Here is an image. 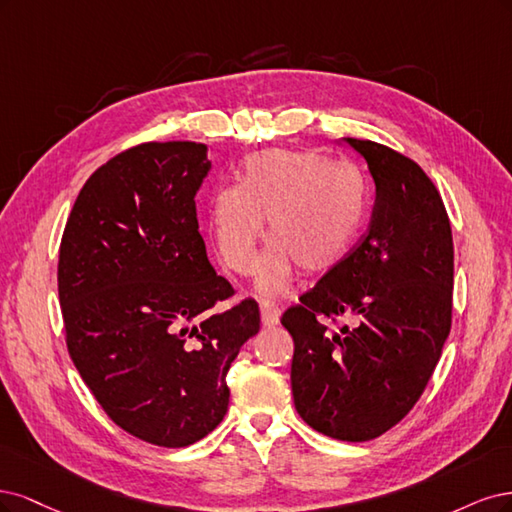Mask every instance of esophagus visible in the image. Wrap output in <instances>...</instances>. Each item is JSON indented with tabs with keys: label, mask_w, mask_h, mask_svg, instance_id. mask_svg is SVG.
<instances>
[{
	"label": "esophagus",
	"mask_w": 512,
	"mask_h": 512,
	"mask_svg": "<svg viewBox=\"0 0 512 512\" xmlns=\"http://www.w3.org/2000/svg\"><path fill=\"white\" fill-rule=\"evenodd\" d=\"M261 323L266 327H274L280 321V308L274 302H261Z\"/></svg>",
	"instance_id": "esophagus-1"
}]
</instances>
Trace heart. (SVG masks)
<instances>
[{
  "instance_id": "1",
  "label": "heart",
  "mask_w": 512,
  "mask_h": 512,
  "mask_svg": "<svg viewBox=\"0 0 512 512\" xmlns=\"http://www.w3.org/2000/svg\"><path fill=\"white\" fill-rule=\"evenodd\" d=\"M366 214L364 178L315 153L261 151L244 161L238 185L214 193L208 232L229 270L251 274L268 221L272 244L259 259L255 287L283 295L298 268L332 270L353 246Z\"/></svg>"
}]
</instances>
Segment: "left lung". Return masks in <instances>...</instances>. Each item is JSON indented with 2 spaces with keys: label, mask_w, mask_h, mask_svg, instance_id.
Instances as JSON below:
<instances>
[{
  "label": "left lung",
  "mask_w": 512,
  "mask_h": 512,
  "mask_svg": "<svg viewBox=\"0 0 512 512\" xmlns=\"http://www.w3.org/2000/svg\"><path fill=\"white\" fill-rule=\"evenodd\" d=\"M342 140L374 180L368 232L280 323L295 344L300 417L329 438L366 442L408 415L438 364L451 332L453 236L415 161L372 140ZM338 318L356 325L329 328Z\"/></svg>",
  "instance_id": "left-lung-1"
}]
</instances>
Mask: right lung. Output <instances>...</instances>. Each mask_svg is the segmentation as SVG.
Listing matches in <instances>:
<instances>
[{
  "mask_svg": "<svg viewBox=\"0 0 512 512\" xmlns=\"http://www.w3.org/2000/svg\"><path fill=\"white\" fill-rule=\"evenodd\" d=\"M208 172L206 144L127 148L80 189L59 249L76 370L121 430L168 449L223 421L227 370L259 332L255 300L214 310L234 289L210 266L197 225Z\"/></svg>",
  "mask_w": 512,
  "mask_h": 512,
  "instance_id": "1",
  "label": "right lung"
}]
</instances>
